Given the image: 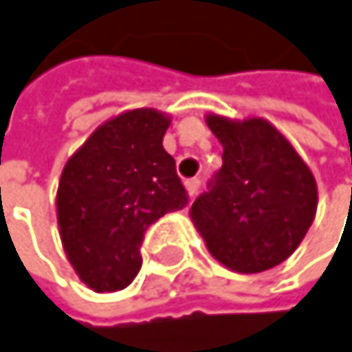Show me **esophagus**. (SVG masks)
I'll use <instances>...</instances> for the list:
<instances>
[{
	"label": "esophagus",
	"instance_id": "1",
	"mask_svg": "<svg viewBox=\"0 0 352 352\" xmlns=\"http://www.w3.org/2000/svg\"><path fill=\"white\" fill-rule=\"evenodd\" d=\"M185 187H187V193L193 197V195H197V193H199L201 179H197V177H193V179H187V181H185Z\"/></svg>",
	"mask_w": 352,
	"mask_h": 352
}]
</instances>
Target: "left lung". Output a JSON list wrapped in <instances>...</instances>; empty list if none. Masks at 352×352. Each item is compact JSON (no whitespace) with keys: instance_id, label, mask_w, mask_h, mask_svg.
Wrapping results in <instances>:
<instances>
[{"instance_id":"left-lung-1","label":"left lung","mask_w":352,"mask_h":352,"mask_svg":"<svg viewBox=\"0 0 352 352\" xmlns=\"http://www.w3.org/2000/svg\"><path fill=\"white\" fill-rule=\"evenodd\" d=\"M224 146L222 167L191 206V220L214 258L239 273L283 263L314 222V175L269 122L208 116Z\"/></svg>"}]
</instances>
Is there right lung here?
<instances>
[{
    "instance_id": "add662e5",
    "label": "right lung",
    "mask_w": 352,
    "mask_h": 352,
    "mask_svg": "<svg viewBox=\"0 0 352 352\" xmlns=\"http://www.w3.org/2000/svg\"><path fill=\"white\" fill-rule=\"evenodd\" d=\"M169 118L155 109L126 111L100 126L63 169L60 241L81 281L100 294L132 283L146 230L189 204L163 148Z\"/></svg>"
}]
</instances>
